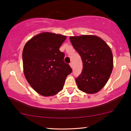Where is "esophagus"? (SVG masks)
Returning a JSON list of instances; mask_svg holds the SVG:
<instances>
[{
  "label": "esophagus",
  "instance_id": "1",
  "mask_svg": "<svg viewBox=\"0 0 131 131\" xmlns=\"http://www.w3.org/2000/svg\"><path fill=\"white\" fill-rule=\"evenodd\" d=\"M70 66L71 68L73 67V64L72 62H70Z\"/></svg>",
  "mask_w": 131,
  "mask_h": 131
}]
</instances>
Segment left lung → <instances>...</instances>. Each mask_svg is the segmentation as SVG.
<instances>
[{
  "mask_svg": "<svg viewBox=\"0 0 131 131\" xmlns=\"http://www.w3.org/2000/svg\"><path fill=\"white\" fill-rule=\"evenodd\" d=\"M70 40L83 62V70L76 79L78 88L89 94L99 92L107 83L113 68L110 46L95 35L70 36Z\"/></svg>",
  "mask_w": 131,
  "mask_h": 131,
  "instance_id": "left-lung-1",
  "label": "left lung"
}]
</instances>
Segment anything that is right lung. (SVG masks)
<instances>
[{"mask_svg":"<svg viewBox=\"0 0 131 131\" xmlns=\"http://www.w3.org/2000/svg\"><path fill=\"white\" fill-rule=\"evenodd\" d=\"M66 36L51 32L36 35L25 44L23 70L29 85L44 96H53L63 89L66 79L72 71L64 62L60 48Z\"/></svg>","mask_w":131,"mask_h":131,"instance_id":"right-lung-1","label":"right lung"}]
</instances>
